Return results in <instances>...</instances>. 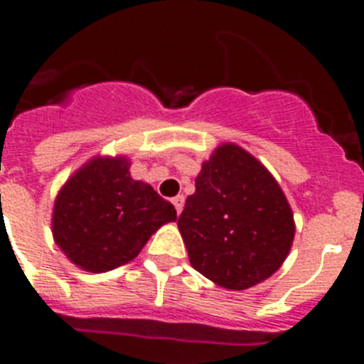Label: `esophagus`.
<instances>
[{
	"instance_id": "obj_1",
	"label": "esophagus",
	"mask_w": 364,
	"mask_h": 364,
	"mask_svg": "<svg viewBox=\"0 0 364 364\" xmlns=\"http://www.w3.org/2000/svg\"><path fill=\"white\" fill-rule=\"evenodd\" d=\"M173 205H175V210L176 213H182V210H184V195H178V197L173 198Z\"/></svg>"
}]
</instances>
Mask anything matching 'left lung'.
Here are the masks:
<instances>
[{
  "label": "left lung",
  "instance_id": "1",
  "mask_svg": "<svg viewBox=\"0 0 364 364\" xmlns=\"http://www.w3.org/2000/svg\"><path fill=\"white\" fill-rule=\"evenodd\" d=\"M178 230L193 268L226 290H247L281 268L295 220L264 164L228 142L202 164Z\"/></svg>",
  "mask_w": 364,
  "mask_h": 364
}]
</instances>
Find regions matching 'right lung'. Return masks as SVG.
Segmentation results:
<instances>
[{
    "mask_svg": "<svg viewBox=\"0 0 364 364\" xmlns=\"http://www.w3.org/2000/svg\"><path fill=\"white\" fill-rule=\"evenodd\" d=\"M125 154H98L67 178L53 208V237L83 272L127 264L154 231L176 220L171 202L129 173Z\"/></svg>",
    "mask_w": 364,
    "mask_h": 364,
    "instance_id": "1",
    "label": "right lung"
}]
</instances>
